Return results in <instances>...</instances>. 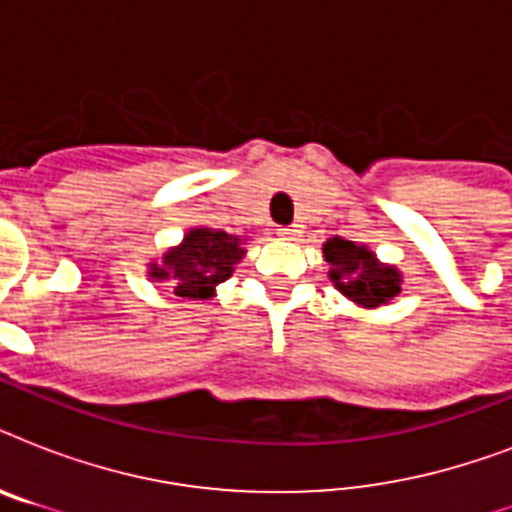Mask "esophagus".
Instances as JSON below:
<instances>
[{
    "mask_svg": "<svg viewBox=\"0 0 512 512\" xmlns=\"http://www.w3.org/2000/svg\"><path fill=\"white\" fill-rule=\"evenodd\" d=\"M276 233H279L281 239H295L297 228L295 225H281V228H276Z\"/></svg>",
    "mask_w": 512,
    "mask_h": 512,
    "instance_id": "1",
    "label": "esophagus"
}]
</instances>
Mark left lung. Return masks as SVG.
<instances>
[{
    "label": "left lung",
    "mask_w": 512,
    "mask_h": 512,
    "mask_svg": "<svg viewBox=\"0 0 512 512\" xmlns=\"http://www.w3.org/2000/svg\"><path fill=\"white\" fill-rule=\"evenodd\" d=\"M324 257L329 263V279L340 289L342 295H348L353 303L374 308L385 300L398 295V276L396 268L380 265L366 247L356 241H345L340 236L329 239L324 244Z\"/></svg>",
    "instance_id": "left-lung-1"
}]
</instances>
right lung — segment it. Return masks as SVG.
<instances>
[{
    "mask_svg": "<svg viewBox=\"0 0 512 512\" xmlns=\"http://www.w3.org/2000/svg\"><path fill=\"white\" fill-rule=\"evenodd\" d=\"M244 249L239 239H233L225 231L212 228H193L177 249L164 255L162 265H151V276L159 281H170L177 297L212 295L215 284L225 281L233 273V265L239 263Z\"/></svg>",
    "mask_w": 512,
    "mask_h": 512,
    "instance_id": "1",
    "label": "right lung"
}]
</instances>
